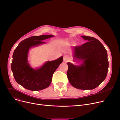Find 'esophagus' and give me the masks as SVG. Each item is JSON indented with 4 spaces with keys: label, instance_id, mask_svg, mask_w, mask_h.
<instances>
[{
    "label": "esophagus",
    "instance_id": "obj_1",
    "mask_svg": "<svg viewBox=\"0 0 120 120\" xmlns=\"http://www.w3.org/2000/svg\"><path fill=\"white\" fill-rule=\"evenodd\" d=\"M69 59V56L67 55H65L64 56V62H66Z\"/></svg>",
    "mask_w": 120,
    "mask_h": 120
}]
</instances>
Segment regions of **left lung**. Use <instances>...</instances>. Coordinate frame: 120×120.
I'll return each mask as SVG.
<instances>
[{
    "instance_id": "8db88e82",
    "label": "left lung",
    "mask_w": 120,
    "mask_h": 120,
    "mask_svg": "<svg viewBox=\"0 0 120 120\" xmlns=\"http://www.w3.org/2000/svg\"><path fill=\"white\" fill-rule=\"evenodd\" d=\"M82 37L88 42L74 47L73 57L82 60L83 63L76 66L68 62L67 76L73 87L83 90H93L107 76L109 66L107 53L98 39L86 36Z\"/></svg>"
}]
</instances>
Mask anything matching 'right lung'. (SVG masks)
I'll list each match as a JSON object with an SVG mask.
<instances>
[{
    "instance_id": "add662e5",
    "label": "right lung",
    "mask_w": 120,
    "mask_h": 120,
    "mask_svg": "<svg viewBox=\"0 0 120 120\" xmlns=\"http://www.w3.org/2000/svg\"><path fill=\"white\" fill-rule=\"evenodd\" d=\"M54 35L32 36L21 41L13 55L11 69L15 80L26 89L38 91L48 88L51 84L53 75L63 62V57L48 61L41 68L34 69L28 63V54L33 47L45 43L42 41Z\"/></svg>"
}]
</instances>
